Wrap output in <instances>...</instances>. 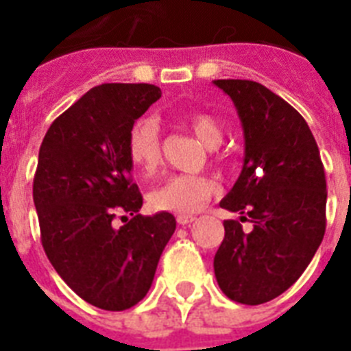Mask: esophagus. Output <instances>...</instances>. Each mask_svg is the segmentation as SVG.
I'll return each instance as SVG.
<instances>
[{"mask_svg": "<svg viewBox=\"0 0 351 351\" xmlns=\"http://www.w3.org/2000/svg\"><path fill=\"white\" fill-rule=\"evenodd\" d=\"M193 220H195V217H193V215H178V217H176V222H178L180 226L191 224Z\"/></svg>", "mask_w": 351, "mask_h": 351, "instance_id": "34e87169", "label": "esophagus"}]
</instances>
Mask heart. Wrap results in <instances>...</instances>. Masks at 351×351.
Instances as JSON below:
<instances>
[{"mask_svg":"<svg viewBox=\"0 0 351 351\" xmlns=\"http://www.w3.org/2000/svg\"><path fill=\"white\" fill-rule=\"evenodd\" d=\"M187 127L209 149L219 147L222 142V127L213 117L193 112L186 118ZM127 151L132 165L143 175H153L162 164V140L160 125L154 118H140L131 127ZM217 193V184L208 176L175 175L164 180L151 195L149 204L156 211L176 215H191L202 208Z\"/></svg>","mask_w":351,"mask_h":351,"instance_id":"b5f03b06","label":"heart"}]
</instances>
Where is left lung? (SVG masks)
Listing matches in <instances>:
<instances>
[{
	"label": "left lung",
	"mask_w": 351,
	"mask_h": 351,
	"mask_svg": "<svg viewBox=\"0 0 351 351\" xmlns=\"http://www.w3.org/2000/svg\"><path fill=\"white\" fill-rule=\"evenodd\" d=\"M244 132V164L220 208L254 224L224 220L215 277L231 300L256 306L284 293L311 262L326 230V178L306 120L250 80H215Z\"/></svg>",
	"instance_id": "obj_1"
}]
</instances>
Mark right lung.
<instances>
[{"label": "right lung", "instance_id": "obj_1", "mask_svg": "<svg viewBox=\"0 0 351 351\" xmlns=\"http://www.w3.org/2000/svg\"><path fill=\"white\" fill-rule=\"evenodd\" d=\"M160 96L149 84L93 87L41 142L32 187L41 244L69 288L101 310H127L147 295L175 233L167 211L140 215L127 151L131 127Z\"/></svg>", "mask_w": 351, "mask_h": 351}]
</instances>
